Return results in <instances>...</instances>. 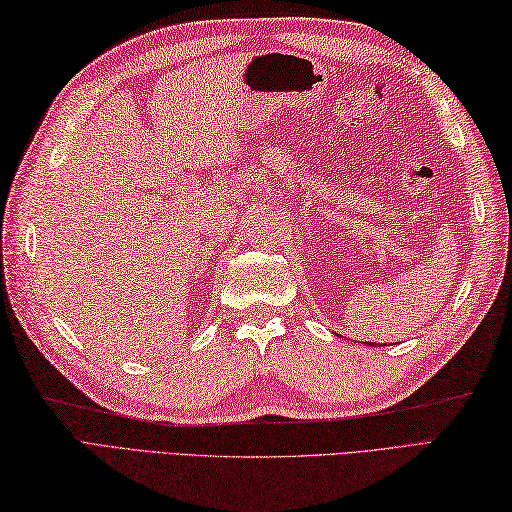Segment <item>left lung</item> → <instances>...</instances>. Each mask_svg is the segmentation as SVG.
Here are the masks:
<instances>
[{
	"mask_svg": "<svg viewBox=\"0 0 512 512\" xmlns=\"http://www.w3.org/2000/svg\"><path fill=\"white\" fill-rule=\"evenodd\" d=\"M367 345H369V347H382V345H376V343H367ZM384 345H386V343H384Z\"/></svg>",
	"mask_w": 512,
	"mask_h": 512,
	"instance_id": "1",
	"label": "left lung"
}]
</instances>
